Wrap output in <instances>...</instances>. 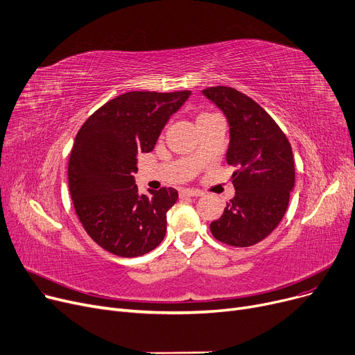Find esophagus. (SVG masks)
<instances>
[{"mask_svg":"<svg viewBox=\"0 0 355 355\" xmlns=\"http://www.w3.org/2000/svg\"><path fill=\"white\" fill-rule=\"evenodd\" d=\"M198 196H201V191H198V190H189V189H185V190H181V191H180V198L198 197Z\"/></svg>","mask_w":355,"mask_h":355,"instance_id":"esophagus-1","label":"esophagus"}]
</instances>
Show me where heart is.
I'll return each mask as SVG.
<instances>
[{
	"label": "heart",
	"mask_w": 355,
	"mask_h": 355,
	"mask_svg": "<svg viewBox=\"0 0 355 355\" xmlns=\"http://www.w3.org/2000/svg\"><path fill=\"white\" fill-rule=\"evenodd\" d=\"M209 115H213V114H201L197 119H200V118H204V116H209Z\"/></svg>",
	"instance_id": "1"
}]
</instances>
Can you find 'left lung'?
I'll use <instances>...</instances> for the list:
<instances>
[{"label": "left lung", "mask_w": 355, "mask_h": 355, "mask_svg": "<svg viewBox=\"0 0 355 355\" xmlns=\"http://www.w3.org/2000/svg\"><path fill=\"white\" fill-rule=\"evenodd\" d=\"M227 116L230 144L227 164L236 194L211 234L236 248H249L268 237L284 218L295 184L292 146L268 112L245 93L230 86L202 90Z\"/></svg>", "instance_id": "left-lung-1"}]
</instances>
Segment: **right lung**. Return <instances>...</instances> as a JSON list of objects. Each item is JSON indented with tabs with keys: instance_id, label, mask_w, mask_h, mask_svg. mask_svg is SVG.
<instances>
[{
	"instance_id": "1",
	"label": "right lung",
	"mask_w": 355,
	"mask_h": 355,
	"mask_svg": "<svg viewBox=\"0 0 355 355\" xmlns=\"http://www.w3.org/2000/svg\"><path fill=\"white\" fill-rule=\"evenodd\" d=\"M190 95L128 92L93 112L79 129L67 165L69 190L83 229L106 252L137 257L162 241L165 216L178 193L162 187L139 194L137 157L153 151L166 121Z\"/></svg>"
}]
</instances>
